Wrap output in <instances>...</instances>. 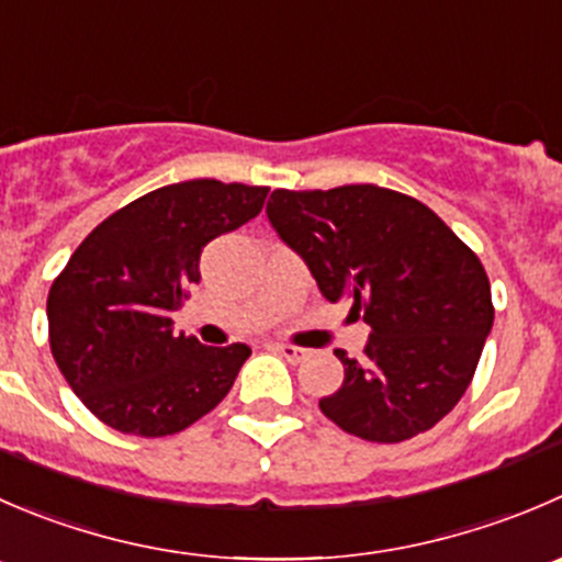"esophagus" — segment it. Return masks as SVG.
<instances>
[{"label":"esophagus","instance_id":"34e87169","mask_svg":"<svg viewBox=\"0 0 562 562\" xmlns=\"http://www.w3.org/2000/svg\"><path fill=\"white\" fill-rule=\"evenodd\" d=\"M274 351L280 353V357H285L291 364H299L304 362V359H310V348H299V346H291V342H274Z\"/></svg>","mask_w":562,"mask_h":562}]
</instances>
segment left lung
<instances>
[{"label":"left lung","instance_id":"obj_1","mask_svg":"<svg viewBox=\"0 0 562 562\" xmlns=\"http://www.w3.org/2000/svg\"><path fill=\"white\" fill-rule=\"evenodd\" d=\"M277 236L307 263L326 302H353L364 357L337 348L346 379L326 417L368 442H403L453 412L494 324L477 255L419 200L373 183L271 192Z\"/></svg>","mask_w":562,"mask_h":562}]
</instances>
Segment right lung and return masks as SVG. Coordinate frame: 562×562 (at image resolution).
Instances as JSON below:
<instances>
[{"instance_id":"1","label":"right lung","mask_w":562,"mask_h":562,"mask_svg":"<svg viewBox=\"0 0 562 562\" xmlns=\"http://www.w3.org/2000/svg\"><path fill=\"white\" fill-rule=\"evenodd\" d=\"M266 187L183 181L103 220L48 291V342L70 390L136 437L189 428L231 392L249 346H203L170 315L200 282V255L260 214Z\"/></svg>"}]
</instances>
